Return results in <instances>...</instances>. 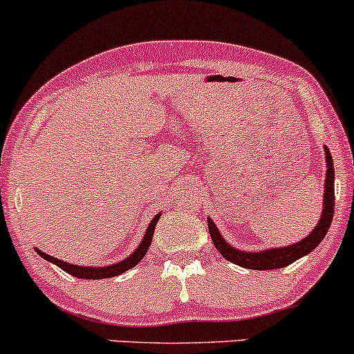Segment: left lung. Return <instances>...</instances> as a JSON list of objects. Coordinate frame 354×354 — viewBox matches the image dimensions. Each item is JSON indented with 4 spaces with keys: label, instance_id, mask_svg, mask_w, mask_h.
<instances>
[{
    "label": "left lung",
    "instance_id": "8db88e82",
    "mask_svg": "<svg viewBox=\"0 0 354 354\" xmlns=\"http://www.w3.org/2000/svg\"><path fill=\"white\" fill-rule=\"evenodd\" d=\"M324 153H326V178H324V204H323V214H321L319 222L316 224V227L313 229V232L308 237H304L303 241L296 242V244L288 245V248H272L266 249L261 252H248V251H239V249L232 248L227 244V241L221 236L219 229L216 227L212 221L207 219L209 224V234L212 237L214 245L217 248L222 256L230 263L241 266L245 269H254V271H266V269H281L286 266L292 264L295 261L301 259L316 249L319 245V242L326 236L329 225H331L333 214H335V167H333V157L329 153L328 147H324Z\"/></svg>",
    "mask_w": 354,
    "mask_h": 354
}]
</instances>
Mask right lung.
Returning a JSON list of instances; mask_svg holds the SVG:
<instances>
[{
	"instance_id": "right-lung-1",
	"label": "right lung",
	"mask_w": 354,
	"mask_h": 354,
	"mask_svg": "<svg viewBox=\"0 0 354 354\" xmlns=\"http://www.w3.org/2000/svg\"><path fill=\"white\" fill-rule=\"evenodd\" d=\"M158 217H160V214H157V216L152 219V222L149 224L144 239H142L140 244H138V248L135 249V251L130 254L127 259L120 261V263H117V264H112V266H103V268H88V266H86V268H83V266H75V264L65 263V261H59V259H57V257L39 251V249H37V248H35V251H37L39 256L43 257V259L48 261V263L58 266L59 269H63V271L71 274V276L80 277V279H106V277H115V276H118V274H122V272L129 271V269L135 268V266L144 259L147 251H149L150 244H152L153 230H156Z\"/></svg>"
}]
</instances>
